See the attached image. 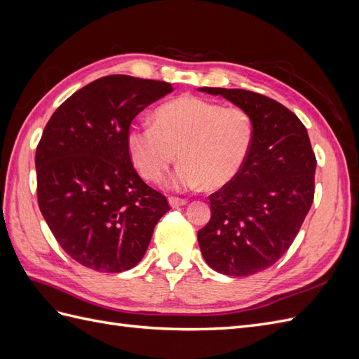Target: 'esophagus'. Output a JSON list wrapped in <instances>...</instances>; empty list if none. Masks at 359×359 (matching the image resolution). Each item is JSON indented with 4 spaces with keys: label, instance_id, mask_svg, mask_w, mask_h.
Listing matches in <instances>:
<instances>
[{
    "label": "esophagus",
    "instance_id": "obj_1",
    "mask_svg": "<svg viewBox=\"0 0 359 359\" xmlns=\"http://www.w3.org/2000/svg\"><path fill=\"white\" fill-rule=\"evenodd\" d=\"M187 201L186 199H180V198H169V205L172 206V208H178V206H182L186 205Z\"/></svg>",
    "mask_w": 359,
    "mask_h": 359
}]
</instances>
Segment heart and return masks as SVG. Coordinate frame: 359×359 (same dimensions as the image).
I'll list each match as a JSON object with an SVG mask.
<instances>
[{
	"instance_id": "1",
	"label": "heart",
	"mask_w": 359,
	"mask_h": 359,
	"mask_svg": "<svg viewBox=\"0 0 359 359\" xmlns=\"http://www.w3.org/2000/svg\"><path fill=\"white\" fill-rule=\"evenodd\" d=\"M154 126L132 124L126 145L139 175L158 182L178 156L169 180L177 191L220 190L240 175L253 147L255 130L241 107H223L196 95L158 106Z\"/></svg>"
}]
</instances>
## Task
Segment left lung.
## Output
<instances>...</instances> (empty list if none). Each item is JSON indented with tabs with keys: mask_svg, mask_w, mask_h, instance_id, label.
I'll return each mask as SVG.
<instances>
[{
	"mask_svg": "<svg viewBox=\"0 0 359 359\" xmlns=\"http://www.w3.org/2000/svg\"><path fill=\"white\" fill-rule=\"evenodd\" d=\"M198 90L222 95L252 118L245 165L211 194V219L198 232L205 262L217 273L252 276L274 265L298 235L314 198L316 157L307 128L278 102L245 90Z\"/></svg>",
	"mask_w": 359,
	"mask_h": 359,
	"instance_id": "obj_1",
	"label": "left lung"
}]
</instances>
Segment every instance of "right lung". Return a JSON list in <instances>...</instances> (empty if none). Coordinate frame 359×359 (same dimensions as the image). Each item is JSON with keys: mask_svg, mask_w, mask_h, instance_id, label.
Wrapping results in <instances>:
<instances>
[{"mask_svg": "<svg viewBox=\"0 0 359 359\" xmlns=\"http://www.w3.org/2000/svg\"><path fill=\"white\" fill-rule=\"evenodd\" d=\"M172 91L163 81L104 76L70 95L43 130L36 151L39 208L81 265L99 273L136 266L170 210L137 175L126 135L139 112Z\"/></svg>", "mask_w": 359, "mask_h": 359, "instance_id": "obj_1", "label": "right lung"}]
</instances>
